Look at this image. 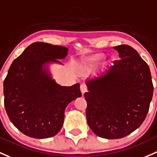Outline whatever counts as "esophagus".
<instances>
[{
	"label": "esophagus",
	"mask_w": 157,
	"mask_h": 157,
	"mask_svg": "<svg viewBox=\"0 0 157 157\" xmlns=\"http://www.w3.org/2000/svg\"><path fill=\"white\" fill-rule=\"evenodd\" d=\"M80 91H81L83 95L84 93H85V92H87V86H86V84L83 83V84H81V85H80Z\"/></svg>",
	"instance_id": "34e87169"
}]
</instances>
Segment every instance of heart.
Returning a JSON list of instances; mask_svg holds the SVG:
<instances>
[{
    "mask_svg": "<svg viewBox=\"0 0 157 157\" xmlns=\"http://www.w3.org/2000/svg\"><path fill=\"white\" fill-rule=\"evenodd\" d=\"M105 57V54L101 53V52H97V53L92 54L90 57L87 59L86 62L89 64H95L98 63V62H101L102 59Z\"/></svg>",
    "mask_w": 157,
    "mask_h": 157,
    "instance_id": "heart-1",
    "label": "heart"
}]
</instances>
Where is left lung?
Instances as JSON below:
<instances>
[{
  "label": "left lung",
  "instance_id": "8db88e82",
  "mask_svg": "<svg viewBox=\"0 0 157 157\" xmlns=\"http://www.w3.org/2000/svg\"><path fill=\"white\" fill-rule=\"evenodd\" d=\"M120 60L98 77L87 79L86 119L95 135L121 138L138 128L146 117L153 86L149 66L128 45L113 47Z\"/></svg>",
  "mask_w": 157,
  "mask_h": 157
}]
</instances>
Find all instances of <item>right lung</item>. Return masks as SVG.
<instances>
[{
	"label": "right lung",
	"mask_w": 157,
	"mask_h": 157,
	"mask_svg": "<svg viewBox=\"0 0 157 157\" xmlns=\"http://www.w3.org/2000/svg\"><path fill=\"white\" fill-rule=\"evenodd\" d=\"M68 49L43 42L31 44L10 67L4 81V106L10 120L27 136H55L64 123L65 110L82 96L80 84L62 86L52 78L50 64L62 62Z\"/></svg>",
	"instance_id": "obj_1"
}]
</instances>
